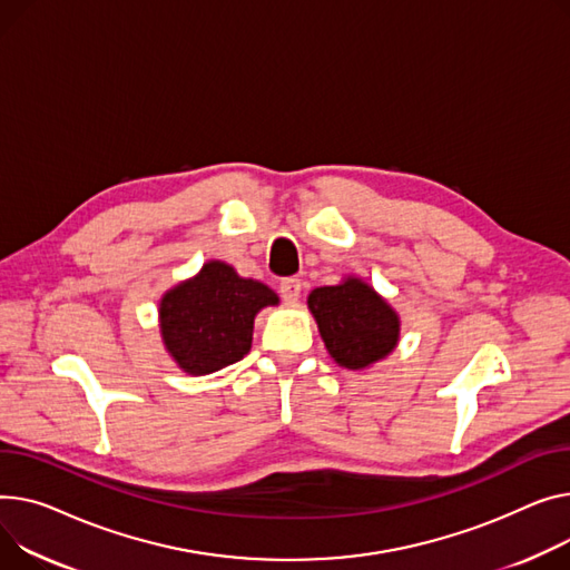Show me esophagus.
I'll return each instance as SVG.
<instances>
[{
  "instance_id": "esophagus-1",
  "label": "esophagus",
  "mask_w": 570,
  "mask_h": 570,
  "mask_svg": "<svg viewBox=\"0 0 570 570\" xmlns=\"http://www.w3.org/2000/svg\"><path fill=\"white\" fill-rule=\"evenodd\" d=\"M279 293H282L284 302H288V305H295V302L299 299V293H302V282L297 277H288L279 284Z\"/></svg>"
}]
</instances>
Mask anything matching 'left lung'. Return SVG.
I'll return each instance as SVG.
<instances>
[{
    "label": "left lung",
    "mask_w": 570,
    "mask_h": 570,
    "mask_svg": "<svg viewBox=\"0 0 570 570\" xmlns=\"http://www.w3.org/2000/svg\"><path fill=\"white\" fill-rule=\"evenodd\" d=\"M307 307L330 357L348 371L371 368L399 346V312L357 275H348L334 286L314 288Z\"/></svg>",
    "instance_id": "8db88e82"
}]
</instances>
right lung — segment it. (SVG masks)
I'll return each instance as SVG.
<instances>
[{
  "label": "right lung",
  "mask_w": 570,
  "mask_h": 570,
  "mask_svg": "<svg viewBox=\"0 0 570 570\" xmlns=\"http://www.w3.org/2000/svg\"><path fill=\"white\" fill-rule=\"evenodd\" d=\"M277 305L271 286L240 277L229 263L208 261L160 297L165 351L189 375L215 373L249 353L256 314Z\"/></svg>",
  "instance_id": "right-lung-1"
}]
</instances>
